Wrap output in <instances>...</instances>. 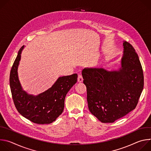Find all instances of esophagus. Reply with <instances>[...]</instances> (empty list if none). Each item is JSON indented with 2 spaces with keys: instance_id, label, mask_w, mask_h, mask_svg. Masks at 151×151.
<instances>
[{
  "instance_id": "1",
  "label": "esophagus",
  "mask_w": 151,
  "mask_h": 151,
  "mask_svg": "<svg viewBox=\"0 0 151 151\" xmlns=\"http://www.w3.org/2000/svg\"><path fill=\"white\" fill-rule=\"evenodd\" d=\"M83 81V78L82 76L81 75H78V82L81 83Z\"/></svg>"
}]
</instances>
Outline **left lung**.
Instances as JSON below:
<instances>
[{
    "mask_svg": "<svg viewBox=\"0 0 151 151\" xmlns=\"http://www.w3.org/2000/svg\"><path fill=\"white\" fill-rule=\"evenodd\" d=\"M118 70L86 68L82 71L90 112L103 123H112L134 110L144 85L143 73L133 46L123 42Z\"/></svg>",
    "mask_w": 151,
    "mask_h": 151,
    "instance_id": "obj_1",
    "label": "left lung"
}]
</instances>
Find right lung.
<instances>
[{
	"label": "right lung",
	"mask_w": 151,
	"mask_h": 151,
	"mask_svg": "<svg viewBox=\"0 0 151 151\" xmlns=\"http://www.w3.org/2000/svg\"><path fill=\"white\" fill-rule=\"evenodd\" d=\"M21 47L11 68L9 83L12 99L18 112L27 119L38 124H48L55 121L62 114L66 96L77 82L76 73L59 77L52 87L37 96L23 90L18 75Z\"/></svg>",
	"instance_id": "add662e5"
}]
</instances>
